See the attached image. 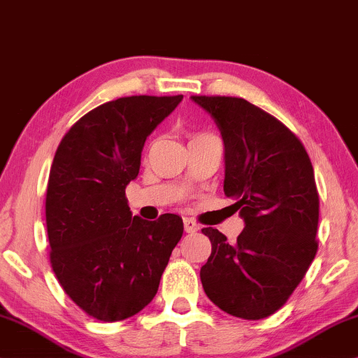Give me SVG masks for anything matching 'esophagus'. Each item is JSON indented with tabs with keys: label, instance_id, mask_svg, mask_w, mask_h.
<instances>
[{
	"label": "esophagus",
	"instance_id": "34e87169",
	"mask_svg": "<svg viewBox=\"0 0 358 358\" xmlns=\"http://www.w3.org/2000/svg\"><path fill=\"white\" fill-rule=\"evenodd\" d=\"M183 226H185V231H187V233H196L198 229H200V224H198L196 221H193L189 218L183 220Z\"/></svg>",
	"mask_w": 358,
	"mask_h": 358
}]
</instances>
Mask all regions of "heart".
<instances>
[{
  "label": "heart",
  "instance_id": "heart-1",
  "mask_svg": "<svg viewBox=\"0 0 358 358\" xmlns=\"http://www.w3.org/2000/svg\"><path fill=\"white\" fill-rule=\"evenodd\" d=\"M201 135H203V134H201Z\"/></svg>",
  "mask_w": 358,
  "mask_h": 358
}]
</instances>
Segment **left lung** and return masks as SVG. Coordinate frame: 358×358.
<instances>
[{"instance_id": "obj_1", "label": "left lung", "mask_w": 358, "mask_h": 358, "mask_svg": "<svg viewBox=\"0 0 358 358\" xmlns=\"http://www.w3.org/2000/svg\"><path fill=\"white\" fill-rule=\"evenodd\" d=\"M224 142V194L236 198L244 229L229 244L203 228L211 255L200 271L213 304L259 320L286 304L317 252L319 193L299 138L262 108L239 97L192 96Z\"/></svg>"}]
</instances>
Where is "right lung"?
Here are the masks:
<instances>
[{
	"instance_id": "right-lung-1",
	"label": "right lung",
	"mask_w": 358,
	"mask_h": 358,
	"mask_svg": "<svg viewBox=\"0 0 358 358\" xmlns=\"http://www.w3.org/2000/svg\"><path fill=\"white\" fill-rule=\"evenodd\" d=\"M183 96H132L102 103L62 137L46 193L51 266L90 317H132L158 291L183 221L132 216L125 188L137 178L145 140Z\"/></svg>"
}]
</instances>
